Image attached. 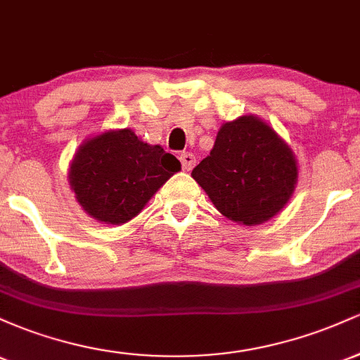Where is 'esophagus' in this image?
Masks as SVG:
<instances>
[{"label":"esophagus","instance_id":"esophagus-1","mask_svg":"<svg viewBox=\"0 0 360 360\" xmlns=\"http://www.w3.org/2000/svg\"><path fill=\"white\" fill-rule=\"evenodd\" d=\"M179 160H181V164H183L184 171H191V169L194 167V164H196V157H194L191 152H183V154L179 155Z\"/></svg>","mask_w":360,"mask_h":360}]
</instances>
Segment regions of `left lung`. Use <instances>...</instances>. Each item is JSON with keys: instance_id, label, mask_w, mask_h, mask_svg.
I'll return each mask as SVG.
<instances>
[{"instance_id": "obj_1", "label": "left lung", "mask_w": 360, "mask_h": 360, "mask_svg": "<svg viewBox=\"0 0 360 360\" xmlns=\"http://www.w3.org/2000/svg\"><path fill=\"white\" fill-rule=\"evenodd\" d=\"M191 176L223 217L252 226L286 206L298 166L288 143L266 122L243 115L223 123L212 152Z\"/></svg>"}]
</instances>
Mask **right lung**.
I'll return each mask as SVG.
<instances>
[{"label": "right lung", "instance_id": "add662e5", "mask_svg": "<svg viewBox=\"0 0 360 360\" xmlns=\"http://www.w3.org/2000/svg\"><path fill=\"white\" fill-rule=\"evenodd\" d=\"M181 162L160 146H148L128 128L108 130L77 148L69 184L89 217L122 225L142 212L147 201Z\"/></svg>", "mask_w": 360, "mask_h": 360}]
</instances>
